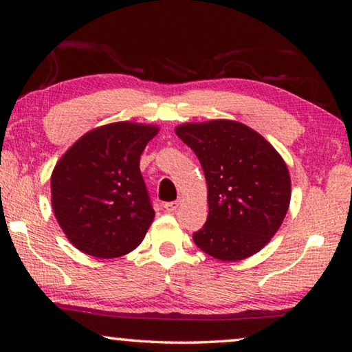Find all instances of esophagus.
Segmentation results:
<instances>
[{"label": "esophagus", "instance_id": "1", "mask_svg": "<svg viewBox=\"0 0 352 352\" xmlns=\"http://www.w3.org/2000/svg\"><path fill=\"white\" fill-rule=\"evenodd\" d=\"M178 205H180V201H168V204H164V210L168 212H174Z\"/></svg>", "mask_w": 352, "mask_h": 352}]
</instances>
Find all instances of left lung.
Masks as SVG:
<instances>
[{"instance_id": "left-lung-1", "label": "left lung", "mask_w": 352, "mask_h": 352, "mask_svg": "<svg viewBox=\"0 0 352 352\" xmlns=\"http://www.w3.org/2000/svg\"><path fill=\"white\" fill-rule=\"evenodd\" d=\"M175 133L197 155L208 184V219L192 239L219 261H241L275 236L290 204V175L275 147L245 124L216 119Z\"/></svg>"}]
</instances>
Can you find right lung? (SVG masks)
<instances>
[{"label": "right lung", "mask_w": 352, "mask_h": 352, "mask_svg": "<svg viewBox=\"0 0 352 352\" xmlns=\"http://www.w3.org/2000/svg\"><path fill=\"white\" fill-rule=\"evenodd\" d=\"M157 126L113 122L93 129L58 160L51 204L69 242L85 254L119 258L144 239L155 211L140 157Z\"/></svg>", "instance_id": "right-lung-1"}]
</instances>
